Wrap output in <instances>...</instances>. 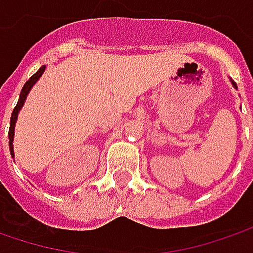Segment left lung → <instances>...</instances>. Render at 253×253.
<instances>
[{"label": "left lung", "mask_w": 253, "mask_h": 253, "mask_svg": "<svg viewBox=\"0 0 253 253\" xmlns=\"http://www.w3.org/2000/svg\"><path fill=\"white\" fill-rule=\"evenodd\" d=\"M230 83H232V85H233V88H236V90H238V87H236V83L233 82V80H230Z\"/></svg>", "instance_id": "1"}]
</instances>
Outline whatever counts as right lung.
<instances>
[{"label": "right lung", "mask_w": 253, "mask_h": 253, "mask_svg": "<svg viewBox=\"0 0 253 253\" xmlns=\"http://www.w3.org/2000/svg\"><path fill=\"white\" fill-rule=\"evenodd\" d=\"M45 71V66H42V67L38 68V71L36 74H33L27 83L24 84L23 90H21V94H20V98H18V103H17V106H15V109H14V112L11 114V122H9V133H8V139H9V150H11V156L14 157V131H15V123H17V119H18V113L20 110L23 109L24 103H25V100H27V96H28V93L31 91V88L34 87V84L38 82V79L42 76V73Z\"/></svg>", "instance_id": "add662e5"}]
</instances>
